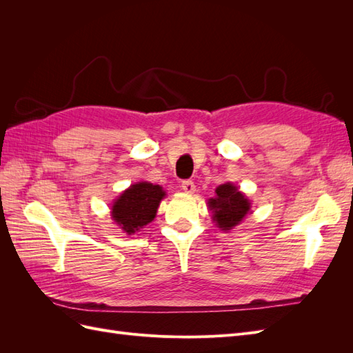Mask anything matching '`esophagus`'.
<instances>
[{
  "instance_id": "esophagus-1",
  "label": "esophagus",
  "mask_w": 353,
  "mask_h": 353,
  "mask_svg": "<svg viewBox=\"0 0 353 353\" xmlns=\"http://www.w3.org/2000/svg\"><path fill=\"white\" fill-rule=\"evenodd\" d=\"M183 190L185 191V193H188V194H193L194 191H196V185H194V183L191 179H187V181H183Z\"/></svg>"
}]
</instances>
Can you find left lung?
Returning a JSON list of instances; mask_svg holds the SVG:
<instances>
[{"instance_id":"left-lung-1","label":"left lung","mask_w":353,"mask_h":353,"mask_svg":"<svg viewBox=\"0 0 353 353\" xmlns=\"http://www.w3.org/2000/svg\"><path fill=\"white\" fill-rule=\"evenodd\" d=\"M215 193L216 196L208 201L213 222L222 231H228L239 225L248 215L250 210V201L231 183L219 185Z\"/></svg>"}]
</instances>
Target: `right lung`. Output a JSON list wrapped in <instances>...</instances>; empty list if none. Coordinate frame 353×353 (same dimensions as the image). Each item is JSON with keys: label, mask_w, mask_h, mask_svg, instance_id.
Listing matches in <instances>:
<instances>
[{"label": "right lung", "mask_w": 353, "mask_h": 353, "mask_svg": "<svg viewBox=\"0 0 353 353\" xmlns=\"http://www.w3.org/2000/svg\"><path fill=\"white\" fill-rule=\"evenodd\" d=\"M165 196L166 193L160 185L145 181L132 184L113 203L112 218L128 236H131L154 219Z\"/></svg>", "instance_id": "1"}]
</instances>
